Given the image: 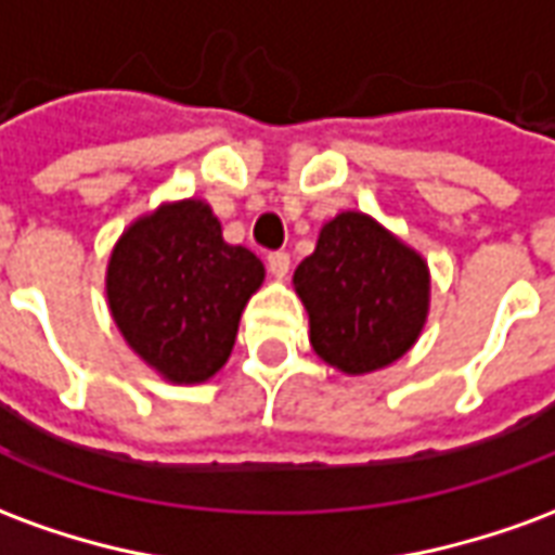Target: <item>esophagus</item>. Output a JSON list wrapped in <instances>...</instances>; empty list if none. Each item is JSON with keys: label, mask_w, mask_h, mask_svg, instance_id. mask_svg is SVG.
Here are the masks:
<instances>
[{"label": "esophagus", "mask_w": 555, "mask_h": 555, "mask_svg": "<svg viewBox=\"0 0 555 555\" xmlns=\"http://www.w3.org/2000/svg\"><path fill=\"white\" fill-rule=\"evenodd\" d=\"M267 267H270V273L276 279H285L291 270V255L285 249H279V253L267 255Z\"/></svg>", "instance_id": "34e87169"}]
</instances>
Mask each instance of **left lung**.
<instances>
[{"label":"left lung","instance_id":"8db88e82","mask_svg":"<svg viewBox=\"0 0 555 555\" xmlns=\"http://www.w3.org/2000/svg\"><path fill=\"white\" fill-rule=\"evenodd\" d=\"M314 353L345 374L401 360L428 314V264L365 214L326 222L294 270Z\"/></svg>","mask_w":555,"mask_h":555}]
</instances>
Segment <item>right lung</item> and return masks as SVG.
Returning <instances> with one entry per match:
<instances>
[{
  "mask_svg": "<svg viewBox=\"0 0 555 555\" xmlns=\"http://www.w3.org/2000/svg\"><path fill=\"white\" fill-rule=\"evenodd\" d=\"M264 264L222 241L205 202L163 205L121 234L106 270L115 324L139 357L175 384H202L225 365Z\"/></svg>",
  "mask_w": 555,
  "mask_h": 555,
  "instance_id": "obj_1",
  "label": "right lung"
}]
</instances>
